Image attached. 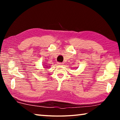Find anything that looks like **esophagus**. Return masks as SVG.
<instances>
[{
	"label": "esophagus",
	"mask_w": 120,
	"mask_h": 120,
	"mask_svg": "<svg viewBox=\"0 0 120 120\" xmlns=\"http://www.w3.org/2000/svg\"><path fill=\"white\" fill-rule=\"evenodd\" d=\"M57 64H58V65H59V66H62V65H63V64H64L62 62H58Z\"/></svg>",
	"instance_id": "obj_1"
}]
</instances>
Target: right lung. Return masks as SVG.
I'll return each instance as SVG.
<instances>
[{"label": "right lung", "mask_w": 120, "mask_h": 120, "mask_svg": "<svg viewBox=\"0 0 120 120\" xmlns=\"http://www.w3.org/2000/svg\"><path fill=\"white\" fill-rule=\"evenodd\" d=\"M46 66V67H45L46 68H49V66Z\"/></svg>", "instance_id": "right-lung-1"}]
</instances>
